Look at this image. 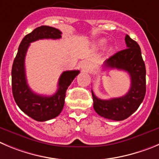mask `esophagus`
<instances>
[{
	"label": "esophagus",
	"mask_w": 159,
	"mask_h": 159,
	"mask_svg": "<svg viewBox=\"0 0 159 159\" xmlns=\"http://www.w3.org/2000/svg\"><path fill=\"white\" fill-rule=\"evenodd\" d=\"M92 68V66L91 64H90L89 63H88V62H85V63H84L82 64V66H81V69L83 70L84 71H89L90 70H91Z\"/></svg>",
	"instance_id": "esophagus-1"
}]
</instances>
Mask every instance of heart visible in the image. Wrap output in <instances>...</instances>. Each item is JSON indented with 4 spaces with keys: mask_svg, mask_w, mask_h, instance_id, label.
Masks as SVG:
<instances>
[{
    "mask_svg": "<svg viewBox=\"0 0 159 159\" xmlns=\"http://www.w3.org/2000/svg\"><path fill=\"white\" fill-rule=\"evenodd\" d=\"M105 43H106V41H105L104 39H101V40H100V41H98V44H99L100 46H103V44H105Z\"/></svg>",
    "mask_w": 159,
    "mask_h": 159,
    "instance_id": "heart-1",
    "label": "heart"
}]
</instances>
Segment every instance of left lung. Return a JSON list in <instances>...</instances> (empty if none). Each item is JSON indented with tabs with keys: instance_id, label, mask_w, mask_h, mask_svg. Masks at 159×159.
<instances>
[{
	"instance_id": "8db88e82",
	"label": "left lung",
	"mask_w": 159,
	"mask_h": 159,
	"mask_svg": "<svg viewBox=\"0 0 159 159\" xmlns=\"http://www.w3.org/2000/svg\"><path fill=\"white\" fill-rule=\"evenodd\" d=\"M127 48L118 52L105 60L104 69L122 70L129 73L131 86L125 96L111 100H100L92 90L93 107L101 117L114 121H121L133 115L144 99L146 93V68L137 42L126 34Z\"/></svg>"
}]
</instances>
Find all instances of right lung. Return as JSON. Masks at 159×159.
I'll list each match as a JSON object with an SVG mask.
<instances>
[{
  "label": "right lung",
  "mask_w": 159,
  "mask_h": 159,
  "mask_svg": "<svg viewBox=\"0 0 159 159\" xmlns=\"http://www.w3.org/2000/svg\"><path fill=\"white\" fill-rule=\"evenodd\" d=\"M62 32L48 26L36 28L26 35L19 46L11 69V87L15 101L22 111L38 121H44L57 117L64 106L66 92L79 70L63 72L54 95L45 96L34 93L26 81L25 57L31 42L40 39H59Z\"/></svg>",
  "instance_id": "add662e5"
}]
</instances>
